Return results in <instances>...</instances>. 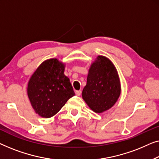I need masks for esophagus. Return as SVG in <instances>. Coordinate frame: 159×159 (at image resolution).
<instances>
[{
	"label": "esophagus",
	"mask_w": 159,
	"mask_h": 159,
	"mask_svg": "<svg viewBox=\"0 0 159 159\" xmlns=\"http://www.w3.org/2000/svg\"><path fill=\"white\" fill-rule=\"evenodd\" d=\"M75 94L77 96H80L81 94V91H75Z\"/></svg>",
	"instance_id": "34e87169"
}]
</instances>
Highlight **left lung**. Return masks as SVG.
Returning <instances> with one entry per match:
<instances>
[{"label":"left lung","instance_id":"1","mask_svg":"<svg viewBox=\"0 0 159 159\" xmlns=\"http://www.w3.org/2000/svg\"><path fill=\"white\" fill-rule=\"evenodd\" d=\"M120 93L121 85L115 65L109 58L99 55L89 68L83 99L94 112L102 113L115 105Z\"/></svg>","mask_w":159,"mask_h":159}]
</instances>
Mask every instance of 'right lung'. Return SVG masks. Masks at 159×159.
Listing matches in <instances>:
<instances>
[{
    "mask_svg": "<svg viewBox=\"0 0 159 159\" xmlns=\"http://www.w3.org/2000/svg\"><path fill=\"white\" fill-rule=\"evenodd\" d=\"M65 67L66 64L57 58L46 60L29 80V99L40 117H53L75 95L70 79L64 74Z\"/></svg>",
    "mask_w": 159,
    "mask_h": 159,
    "instance_id": "add662e5",
    "label": "right lung"
}]
</instances>
